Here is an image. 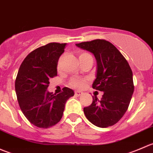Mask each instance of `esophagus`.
<instances>
[{
    "label": "esophagus",
    "mask_w": 153,
    "mask_h": 153,
    "mask_svg": "<svg viewBox=\"0 0 153 153\" xmlns=\"http://www.w3.org/2000/svg\"><path fill=\"white\" fill-rule=\"evenodd\" d=\"M82 94H83V92H81V91H75V96H81Z\"/></svg>",
    "instance_id": "esophagus-1"
}]
</instances>
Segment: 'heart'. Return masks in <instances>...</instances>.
I'll return each instance as SVG.
<instances>
[{"label":"heart","instance_id":"obj_1","mask_svg":"<svg viewBox=\"0 0 153 153\" xmlns=\"http://www.w3.org/2000/svg\"><path fill=\"white\" fill-rule=\"evenodd\" d=\"M88 55L87 53L86 52H82L79 55L80 56H83V55ZM86 84V80L82 79V78H72L69 81V86H72V87L74 88H77V89H81V88L84 87V85Z\"/></svg>","mask_w":153,"mask_h":153}]
</instances>
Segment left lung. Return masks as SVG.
<instances>
[{
	"label": "left lung",
	"mask_w": 153,
	"mask_h": 153,
	"mask_svg": "<svg viewBox=\"0 0 153 153\" xmlns=\"http://www.w3.org/2000/svg\"><path fill=\"white\" fill-rule=\"evenodd\" d=\"M75 45L95 57L97 74L92 88L104 92L100 101L93 96L91 105L84 108L85 116L98 127L112 126L124 116L130 103L134 92L132 69L119 50L106 40L96 39Z\"/></svg>",
	"instance_id": "left-lung-1"
}]
</instances>
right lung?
<instances>
[{
    "label": "right lung",
    "instance_id": "obj_1",
    "mask_svg": "<svg viewBox=\"0 0 153 153\" xmlns=\"http://www.w3.org/2000/svg\"><path fill=\"white\" fill-rule=\"evenodd\" d=\"M66 46L49 43L35 49L18 70L15 84L18 104L27 120L38 127L49 128L59 122L66 102L74 95L68 87L58 95L47 91L49 80L58 73V59Z\"/></svg>",
    "mask_w": 153,
    "mask_h": 153
}]
</instances>
